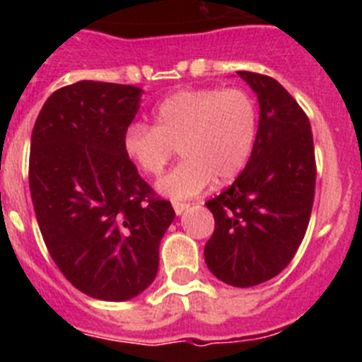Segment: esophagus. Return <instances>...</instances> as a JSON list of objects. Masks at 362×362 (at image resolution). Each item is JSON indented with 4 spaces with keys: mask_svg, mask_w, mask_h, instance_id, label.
I'll list each match as a JSON object with an SVG mask.
<instances>
[{
    "mask_svg": "<svg viewBox=\"0 0 362 362\" xmlns=\"http://www.w3.org/2000/svg\"><path fill=\"white\" fill-rule=\"evenodd\" d=\"M188 209H190V204L179 203V201H175V203H174V210H175V214H177V216H181V214H183L185 210H188Z\"/></svg>",
    "mask_w": 362,
    "mask_h": 362,
    "instance_id": "obj_1",
    "label": "esophagus"
}]
</instances>
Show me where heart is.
<instances>
[{"label": "heart", "mask_w": 362, "mask_h": 362, "mask_svg": "<svg viewBox=\"0 0 362 362\" xmlns=\"http://www.w3.org/2000/svg\"><path fill=\"white\" fill-rule=\"evenodd\" d=\"M257 137V108L239 88L181 90L153 112V124L123 132L124 156L146 175L163 174L175 146L183 161L158 183L163 196L190 199L217 179L228 183L248 165Z\"/></svg>", "instance_id": "obj_1"}]
</instances>
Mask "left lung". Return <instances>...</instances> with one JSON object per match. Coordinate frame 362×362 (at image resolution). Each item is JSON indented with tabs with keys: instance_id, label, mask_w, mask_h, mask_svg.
I'll return each instance as SVG.
<instances>
[{
	"instance_id": "left-lung-1",
	"label": "left lung",
	"mask_w": 362,
	"mask_h": 362,
	"mask_svg": "<svg viewBox=\"0 0 362 362\" xmlns=\"http://www.w3.org/2000/svg\"><path fill=\"white\" fill-rule=\"evenodd\" d=\"M259 99L254 152L239 177L206 201L216 219L204 261L223 283L248 288L288 267L308 228L315 152L308 116L281 83L239 70Z\"/></svg>"
}]
</instances>
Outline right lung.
I'll return each mask as SVG.
<instances>
[{
  "label": "right lung",
  "mask_w": 362,
  "mask_h": 362,
  "mask_svg": "<svg viewBox=\"0 0 362 362\" xmlns=\"http://www.w3.org/2000/svg\"><path fill=\"white\" fill-rule=\"evenodd\" d=\"M141 88L78 81L54 92L30 139L28 185L50 257L86 296L129 300L156 279L175 212L124 156Z\"/></svg>",
  "instance_id": "right-lung-1"
}]
</instances>
